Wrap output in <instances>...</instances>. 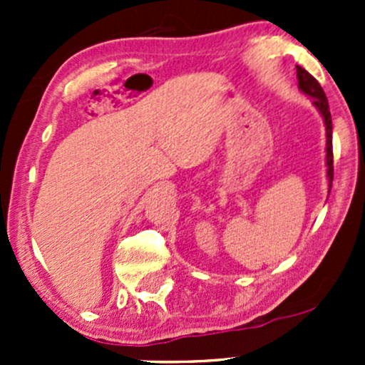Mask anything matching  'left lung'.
Listing matches in <instances>:
<instances>
[{
    "instance_id": "left-lung-1",
    "label": "left lung",
    "mask_w": 365,
    "mask_h": 365,
    "mask_svg": "<svg viewBox=\"0 0 365 365\" xmlns=\"http://www.w3.org/2000/svg\"><path fill=\"white\" fill-rule=\"evenodd\" d=\"M297 79H298V88H300L302 93H305L307 97L312 98V104L316 106L318 113L323 116V121H325L327 178H329V192H330V189H332V180H334V153H332V116H330L329 101H327L325 91H323V88L319 86L318 81H316L307 70L298 67V65H297Z\"/></svg>"
}]
</instances>
